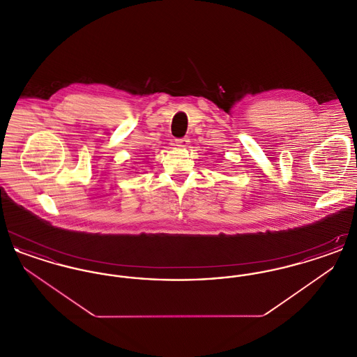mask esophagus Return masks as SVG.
<instances>
[{
	"label": "esophagus",
	"instance_id": "34e87169",
	"mask_svg": "<svg viewBox=\"0 0 357 357\" xmlns=\"http://www.w3.org/2000/svg\"><path fill=\"white\" fill-rule=\"evenodd\" d=\"M188 144H190V139H187V137H182V139H176L175 140V146L178 149H186Z\"/></svg>",
	"mask_w": 357,
	"mask_h": 357
}]
</instances>
